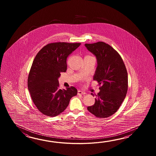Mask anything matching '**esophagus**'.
Returning a JSON list of instances; mask_svg holds the SVG:
<instances>
[{"label": "esophagus", "mask_w": 156, "mask_h": 156, "mask_svg": "<svg viewBox=\"0 0 156 156\" xmlns=\"http://www.w3.org/2000/svg\"><path fill=\"white\" fill-rule=\"evenodd\" d=\"M77 94L78 95H84V94H85V93L81 90H79L77 92Z\"/></svg>", "instance_id": "34e87169"}]
</instances>
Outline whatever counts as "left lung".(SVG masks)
<instances>
[{
    "label": "left lung",
    "mask_w": 156,
    "mask_h": 156,
    "mask_svg": "<svg viewBox=\"0 0 156 156\" xmlns=\"http://www.w3.org/2000/svg\"><path fill=\"white\" fill-rule=\"evenodd\" d=\"M85 46L96 57L97 67L93 80L101 84L95 103L87 110L98 118H107L116 112L126 96V67L119 54L108 44L98 42L86 43Z\"/></svg>",
    "instance_id": "left-lung-1"
}]
</instances>
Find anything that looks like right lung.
Listing matches in <instances>:
<instances>
[{
    "mask_svg": "<svg viewBox=\"0 0 156 156\" xmlns=\"http://www.w3.org/2000/svg\"><path fill=\"white\" fill-rule=\"evenodd\" d=\"M81 43L56 42L43 47L33 60L28 77V88L41 113L56 116L69 105L77 90L71 86L60 89L58 78L67 70V57Z\"/></svg>",
    "mask_w": 156,
    "mask_h": 156,
    "instance_id": "right-lung-1",
    "label": "right lung"
}]
</instances>
